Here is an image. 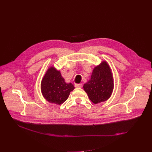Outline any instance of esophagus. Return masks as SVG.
I'll return each mask as SVG.
<instances>
[{"label":"esophagus","instance_id":"obj_1","mask_svg":"<svg viewBox=\"0 0 152 152\" xmlns=\"http://www.w3.org/2000/svg\"><path fill=\"white\" fill-rule=\"evenodd\" d=\"M75 86L76 88H81L82 87V83H76Z\"/></svg>","mask_w":152,"mask_h":152}]
</instances>
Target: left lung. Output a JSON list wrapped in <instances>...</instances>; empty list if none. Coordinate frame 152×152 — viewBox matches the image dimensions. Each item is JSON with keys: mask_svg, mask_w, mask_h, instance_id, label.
<instances>
[{"mask_svg": "<svg viewBox=\"0 0 152 152\" xmlns=\"http://www.w3.org/2000/svg\"><path fill=\"white\" fill-rule=\"evenodd\" d=\"M113 88V77L111 69L106 62H103L94 68L90 80L83 85L85 91L95 104L109 99Z\"/></svg>", "mask_w": 152, "mask_h": 152, "instance_id": "8db88e82", "label": "left lung"}]
</instances>
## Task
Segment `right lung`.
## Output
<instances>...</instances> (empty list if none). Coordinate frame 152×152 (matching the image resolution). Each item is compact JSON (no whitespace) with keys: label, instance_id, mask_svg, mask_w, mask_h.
<instances>
[{"label":"right lung","instance_id":"1","mask_svg":"<svg viewBox=\"0 0 152 152\" xmlns=\"http://www.w3.org/2000/svg\"><path fill=\"white\" fill-rule=\"evenodd\" d=\"M41 91L44 97L49 102L61 104L66 101L75 86L67 83L61 73L50 67L41 81Z\"/></svg>","mask_w":152,"mask_h":152}]
</instances>
